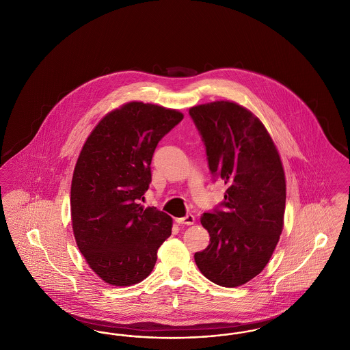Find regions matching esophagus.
<instances>
[{"label":"esophagus","mask_w":350,"mask_h":350,"mask_svg":"<svg viewBox=\"0 0 350 350\" xmlns=\"http://www.w3.org/2000/svg\"><path fill=\"white\" fill-rule=\"evenodd\" d=\"M176 221H177L178 224L193 225L194 224V221H196V217H194L193 215H186L185 217H180V219H177Z\"/></svg>","instance_id":"1"}]
</instances>
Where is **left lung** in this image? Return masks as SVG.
Listing matches in <instances>:
<instances>
[{
    "mask_svg": "<svg viewBox=\"0 0 350 350\" xmlns=\"http://www.w3.org/2000/svg\"><path fill=\"white\" fill-rule=\"evenodd\" d=\"M189 114L204 143L211 174L226 185L224 200L200 217L210 245L196 252V266L212 282L234 288L263 271L279 242L284 169L266 127L246 108L213 101Z\"/></svg>",
    "mask_w": 350,
    "mask_h": 350,
    "instance_id": "1",
    "label": "left lung"
}]
</instances>
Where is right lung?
I'll return each instance as SVG.
<instances>
[{
  "mask_svg": "<svg viewBox=\"0 0 350 350\" xmlns=\"http://www.w3.org/2000/svg\"><path fill=\"white\" fill-rule=\"evenodd\" d=\"M182 118L178 111L131 101L108 113L84 143L71 181V223L85 262L107 284L146 279L172 234V217L139 202L157 143Z\"/></svg>",
  "mask_w": 350,
  "mask_h": 350,
  "instance_id": "obj_1",
  "label": "right lung"
}]
</instances>
